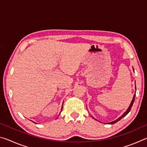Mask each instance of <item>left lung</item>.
I'll list each match as a JSON object with an SVG mask.
<instances>
[{
  "label": "left lung",
  "mask_w": 147,
  "mask_h": 147,
  "mask_svg": "<svg viewBox=\"0 0 147 147\" xmlns=\"http://www.w3.org/2000/svg\"><path fill=\"white\" fill-rule=\"evenodd\" d=\"M135 96H136V93L134 94V97H133V99H132V100H131V104H130V105L129 106V107H128V109L127 110H126L125 112H124L123 115H122L119 118H118L117 119V120H115V121H112V122H111V123H109L108 124H114V123H117V121H119V120H121V119L123 118V117H124V116H126V115H127V114L130 112V111L131 110V107H132V105H133V104H134V99H135Z\"/></svg>",
  "instance_id": "1"
}]
</instances>
